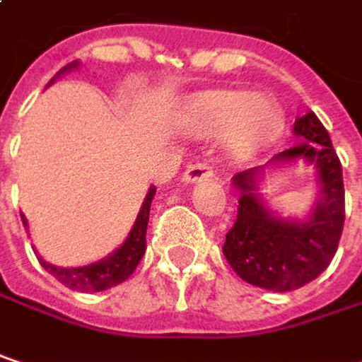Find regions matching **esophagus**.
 <instances>
[{
    "label": "esophagus",
    "mask_w": 362,
    "mask_h": 362,
    "mask_svg": "<svg viewBox=\"0 0 362 362\" xmlns=\"http://www.w3.org/2000/svg\"><path fill=\"white\" fill-rule=\"evenodd\" d=\"M214 178V168L207 161H199V163H190L182 176V180L192 184V182H203Z\"/></svg>",
    "instance_id": "34e87169"
}]
</instances>
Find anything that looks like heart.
Returning <instances> with one entry per match:
<instances>
[{
  "label": "heart",
  "instance_id": "obj_1",
  "mask_svg": "<svg viewBox=\"0 0 362 362\" xmlns=\"http://www.w3.org/2000/svg\"><path fill=\"white\" fill-rule=\"evenodd\" d=\"M184 127L194 136L226 132L237 153H253L276 140L283 127V112L266 96L243 90H211L192 96L184 109Z\"/></svg>",
  "mask_w": 362,
  "mask_h": 362
}]
</instances>
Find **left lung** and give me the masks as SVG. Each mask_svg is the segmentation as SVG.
Instances as JSON below:
<instances>
[{"instance_id":"8db88e82","label":"left lung","mask_w":362,"mask_h":362,"mask_svg":"<svg viewBox=\"0 0 362 362\" xmlns=\"http://www.w3.org/2000/svg\"><path fill=\"white\" fill-rule=\"evenodd\" d=\"M293 134L302 138L300 144L274 155L266 165L233 176L241 194L239 211L222 247L228 264L243 281L270 291H293L315 281L331 264L344 228L341 163L329 132L308 110L296 119ZM296 160L315 168L320 186L317 201L304 221L281 218L257 190L266 167Z\"/></svg>"}]
</instances>
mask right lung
<instances>
[{"instance_id":"add662e5","label":"right lung","mask_w":362,"mask_h":362,"mask_svg":"<svg viewBox=\"0 0 362 362\" xmlns=\"http://www.w3.org/2000/svg\"><path fill=\"white\" fill-rule=\"evenodd\" d=\"M79 66V60L62 66L54 79H49L47 86H52L62 73H69L73 69ZM157 188L151 186L146 197H144V203L140 207V214L127 235V239L115 250L109 253L107 257L94 262V264H88V266H77V268H62V266H54L49 262H45L43 257L37 255L39 264L56 279L60 281L64 287L69 289H75V291H105L110 289L119 283H123L125 279H129V274L136 270V266L140 264L142 255L146 252V226H148V214H151V203H153V197H155ZM23 224L25 228L29 226L27 224V218L23 216Z\"/></svg>"}]
</instances>
